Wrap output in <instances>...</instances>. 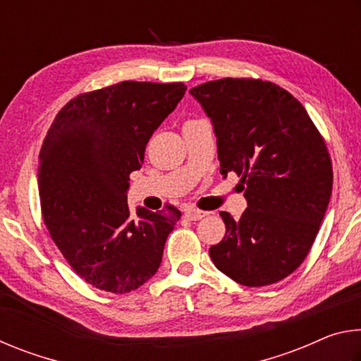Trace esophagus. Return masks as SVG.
I'll use <instances>...</instances> for the list:
<instances>
[{
    "mask_svg": "<svg viewBox=\"0 0 361 361\" xmlns=\"http://www.w3.org/2000/svg\"><path fill=\"white\" fill-rule=\"evenodd\" d=\"M207 215H209V213L202 212V210H197V209H189V210L185 212V216L188 219H191V221H199V219H202Z\"/></svg>",
    "mask_w": 361,
    "mask_h": 361,
    "instance_id": "esophagus-1",
    "label": "esophagus"
}]
</instances>
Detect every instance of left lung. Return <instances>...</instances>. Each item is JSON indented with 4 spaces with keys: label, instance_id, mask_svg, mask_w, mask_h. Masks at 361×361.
<instances>
[{
    "label": "left lung",
    "instance_id": "8db88e82",
    "mask_svg": "<svg viewBox=\"0 0 361 361\" xmlns=\"http://www.w3.org/2000/svg\"><path fill=\"white\" fill-rule=\"evenodd\" d=\"M215 129L219 172L240 176L247 210L221 212L223 240L210 258L245 286H266L302 264L333 189L325 140L305 108L271 81L223 78L192 87Z\"/></svg>",
    "mask_w": 361,
    "mask_h": 361
}]
</instances>
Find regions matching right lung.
Listing matches in <instances>:
<instances>
[{"mask_svg":"<svg viewBox=\"0 0 361 361\" xmlns=\"http://www.w3.org/2000/svg\"><path fill=\"white\" fill-rule=\"evenodd\" d=\"M185 90L183 82L122 81L71 99L47 130L38 169L44 224L73 271L102 291L122 295L148 282L181 218L173 205L133 218L127 189Z\"/></svg>","mask_w":361,"mask_h":361,"instance_id":"1","label":"right lung"}]
</instances>
